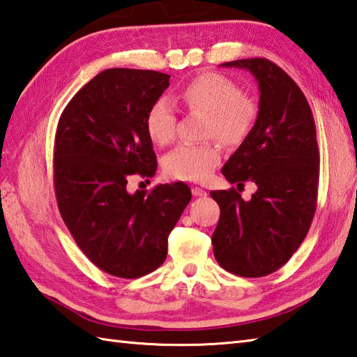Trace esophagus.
<instances>
[{"label":"esophagus","instance_id":"1","mask_svg":"<svg viewBox=\"0 0 357 357\" xmlns=\"http://www.w3.org/2000/svg\"><path fill=\"white\" fill-rule=\"evenodd\" d=\"M192 193H193V196H196V198H198V196H201V198H202V196H207V192L202 190L201 187H193Z\"/></svg>","mask_w":357,"mask_h":357}]
</instances>
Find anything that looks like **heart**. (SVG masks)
Returning <instances> with one entry per match:
<instances>
[{
  "mask_svg": "<svg viewBox=\"0 0 357 357\" xmlns=\"http://www.w3.org/2000/svg\"><path fill=\"white\" fill-rule=\"evenodd\" d=\"M178 98L190 112L206 113L204 135L215 136L227 147H236L253 132L259 109L241 93L238 84L221 73H201L179 90ZM146 132L158 146H167L176 135V113L165 98L151 102L146 113ZM221 159L215 142L181 144L165 155L164 172L169 178L202 181L208 178Z\"/></svg>",
  "mask_w": 357,
  "mask_h": 357,
  "instance_id": "1",
  "label": "heart"
}]
</instances>
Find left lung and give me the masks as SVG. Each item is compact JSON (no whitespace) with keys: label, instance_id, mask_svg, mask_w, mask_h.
<instances>
[{"label":"left lung","instance_id":"obj_1","mask_svg":"<svg viewBox=\"0 0 357 357\" xmlns=\"http://www.w3.org/2000/svg\"><path fill=\"white\" fill-rule=\"evenodd\" d=\"M221 66L248 70L259 87L253 132L222 167L230 184L252 181L257 190L250 201L234 188L210 192L221 208L211 244L224 270L261 278L290 259L312 225L319 184L314 119L302 90L275 63L250 58Z\"/></svg>","mask_w":357,"mask_h":357}]
</instances>
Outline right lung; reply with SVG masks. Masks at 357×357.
I'll use <instances>...</instances> for the list:
<instances>
[{
    "instance_id": "right-lung-1",
    "label": "right lung",
    "mask_w": 357,
    "mask_h": 357,
    "mask_svg": "<svg viewBox=\"0 0 357 357\" xmlns=\"http://www.w3.org/2000/svg\"><path fill=\"white\" fill-rule=\"evenodd\" d=\"M169 79L155 70L107 69L59 118L53 153L59 213L81 252L112 276L135 279L161 267L169 234L192 199L183 183L127 192L128 176L156 172L146 113Z\"/></svg>"
}]
</instances>
